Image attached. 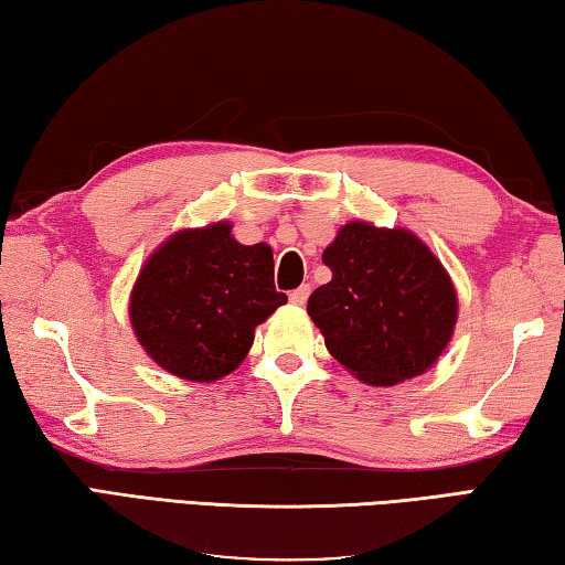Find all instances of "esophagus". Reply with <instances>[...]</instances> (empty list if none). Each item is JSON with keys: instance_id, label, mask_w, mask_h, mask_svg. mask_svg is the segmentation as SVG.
<instances>
[{"instance_id": "obj_1", "label": "esophagus", "mask_w": 565, "mask_h": 565, "mask_svg": "<svg viewBox=\"0 0 565 565\" xmlns=\"http://www.w3.org/2000/svg\"><path fill=\"white\" fill-rule=\"evenodd\" d=\"M308 298H310V285H300L298 290L290 292V302L298 305V308H302V305L308 302Z\"/></svg>"}]
</instances>
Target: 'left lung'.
I'll list each match as a JSON object with an SVG mask.
<instances>
[{
	"label": "left lung",
	"instance_id": "obj_1",
	"mask_svg": "<svg viewBox=\"0 0 565 565\" xmlns=\"http://www.w3.org/2000/svg\"><path fill=\"white\" fill-rule=\"evenodd\" d=\"M322 263L332 280L310 295L308 315L344 370L392 387L441 358L457 324V290L417 235L352 221L324 247Z\"/></svg>",
	"mask_w": 565,
	"mask_h": 565
}]
</instances>
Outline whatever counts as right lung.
Here are the masks:
<instances>
[{
	"label": "right lung",
	"instance_id": "obj_1",
	"mask_svg": "<svg viewBox=\"0 0 565 565\" xmlns=\"http://www.w3.org/2000/svg\"><path fill=\"white\" fill-rule=\"evenodd\" d=\"M227 221L178 231L148 257L128 302L131 328L158 367L188 382L231 374L255 328L288 302L275 290L273 250L243 245Z\"/></svg>",
	"mask_w": 565,
	"mask_h": 565
}]
</instances>
